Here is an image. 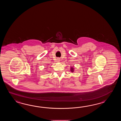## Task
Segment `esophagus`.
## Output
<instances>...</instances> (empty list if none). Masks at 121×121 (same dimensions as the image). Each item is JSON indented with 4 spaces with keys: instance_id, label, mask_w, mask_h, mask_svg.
<instances>
[{
    "instance_id": "34e87169",
    "label": "esophagus",
    "mask_w": 121,
    "mask_h": 121,
    "mask_svg": "<svg viewBox=\"0 0 121 121\" xmlns=\"http://www.w3.org/2000/svg\"><path fill=\"white\" fill-rule=\"evenodd\" d=\"M57 62H60V58H57Z\"/></svg>"
}]
</instances>
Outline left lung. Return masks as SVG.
<instances>
[{"instance_id":"1","label":"left lung","mask_w":121,"mask_h":121,"mask_svg":"<svg viewBox=\"0 0 121 121\" xmlns=\"http://www.w3.org/2000/svg\"><path fill=\"white\" fill-rule=\"evenodd\" d=\"M72 68V70H71V71H73V68Z\"/></svg>"}]
</instances>
